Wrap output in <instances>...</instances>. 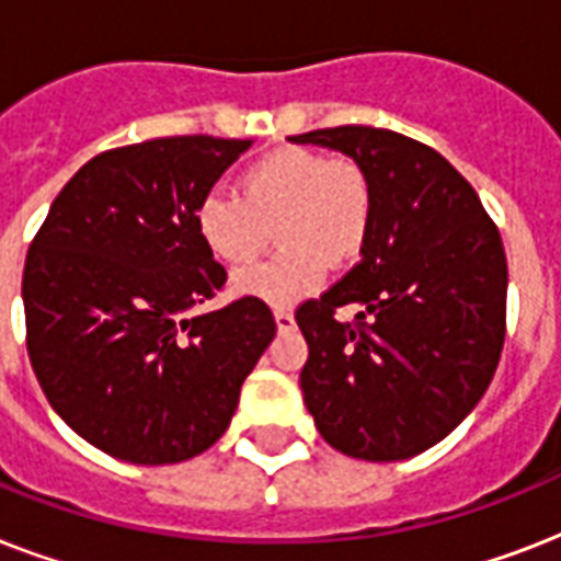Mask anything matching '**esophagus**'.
<instances>
[{
	"label": "esophagus",
	"instance_id": "1",
	"mask_svg": "<svg viewBox=\"0 0 561 561\" xmlns=\"http://www.w3.org/2000/svg\"><path fill=\"white\" fill-rule=\"evenodd\" d=\"M273 317H276V329H279V332H290V329H294V314H290L288 308H276V311H273Z\"/></svg>",
	"mask_w": 561,
	"mask_h": 561
}]
</instances>
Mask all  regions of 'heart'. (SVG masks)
Returning <instances> with one entry per match:
<instances>
[{
	"instance_id": "1",
	"label": "heart",
	"mask_w": 561,
	"mask_h": 561,
	"mask_svg": "<svg viewBox=\"0 0 561 561\" xmlns=\"http://www.w3.org/2000/svg\"><path fill=\"white\" fill-rule=\"evenodd\" d=\"M279 232L282 250L232 276V290L294 306L323 285L325 264L360 253L373 227V183L350 157L279 148L247 165L238 194L211 188L194 206L203 247L224 264H250Z\"/></svg>"
}]
</instances>
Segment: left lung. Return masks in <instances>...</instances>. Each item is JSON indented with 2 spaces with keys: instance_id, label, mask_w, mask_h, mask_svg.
<instances>
[{
  "instance_id": "1",
  "label": "left lung",
  "mask_w": 561,
  "mask_h": 561,
  "mask_svg": "<svg viewBox=\"0 0 561 561\" xmlns=\"http://www.w3.org/2000/svg\"><path fill=\"white\" fill-rule=\"evenodd\" d=\"M346 153L373 183L360 262L306 299L299 383L337 451L390 462L448 436L483 399L506 334V253L469 180L434 148L364 125L290 136ZM358 305L352 324L336 311Z\"/></svg>"
}]
</instances>
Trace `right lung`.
<instances>
[{
  "instance_id": "1",
  "label": "right lung",
  "mask_w": 561,
  "mask_h": 561,
  "mask_svg": "<svg viewBox=\"0 0 561 561\" xmlns=\"http://www.w3.org/2000/svg\"><path fill=\"white\" fill-rule=\"evenodd\" d=\"M250 139L162 136L92 157L57 194L22 271L25 346L57 416L139 466L227 431L276 320L262 299L201 311L227 285L194 206Z\"/></svg>"
}]
</instances>
